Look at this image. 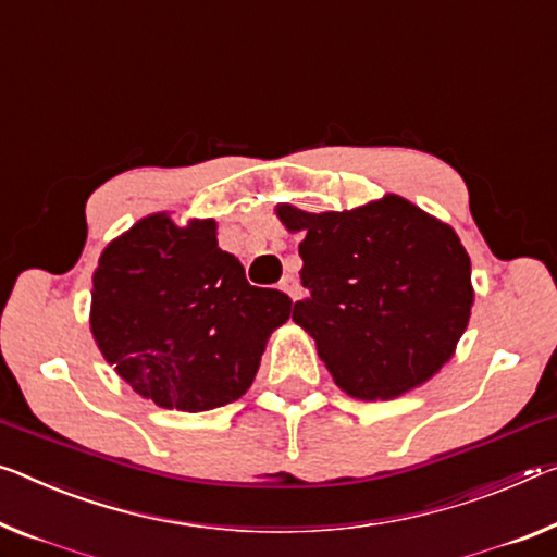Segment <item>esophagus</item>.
Wrapping results in <instances>:
<instances>
[{"mask_svg": "<svg viewBox=\"0 0 557 557\" xmlns=\"http://www.w3.org/2000/svg\"><path fill=\"white\" fill-rule=\"evenodd\" d=\"M278 288L284 290V294H288L290 298H294V301L298 298V281H296L294 276H284V278H281Z\"/></svg>", "mask_w": 557, "mask_h": 557, "instance_id": "esophagus-1", "label": "esophagus"}]
</instances>
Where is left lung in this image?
<instances>
[{
	"instance_id": "8db88e82",
	"label": "left lung",
	"mask_w": 557,
	"mask_h": 557,
	"mask_svg": "<svg viewBox=\"0 0 557 557\" xmlns=\"http://www.w3.org/2000/svg\"><path fill=\"white\" fill-rule=\"evenodd\" d=\"M304 234V301L294 319L315 341L341 391L391 400L441 371L473 306L470 259L456 231L388 194L350 211L278 203Z\"/></svg>"
}]
</instances>
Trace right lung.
Returning a JSON list of instances; mask_svg holds the SVG:
<instances>
[{
    "label": "right lung",
    "mask_w": 557,
    "mask_h": 557,
    "mask_svg": "<svg viewBox=\"0 0 557 557\" xmlns=\"http://www.w3.org/2000/svg\"><path fill=\"white\" fill-rule=\"evenodd\" d=\"M294 301L246 281L216 221L176 226L151 213L99 256L94 341L116 373L161 408L199 413L242 398Z\"/></svg>",
    "instance_id": "add662e5"
}]
</instances>
